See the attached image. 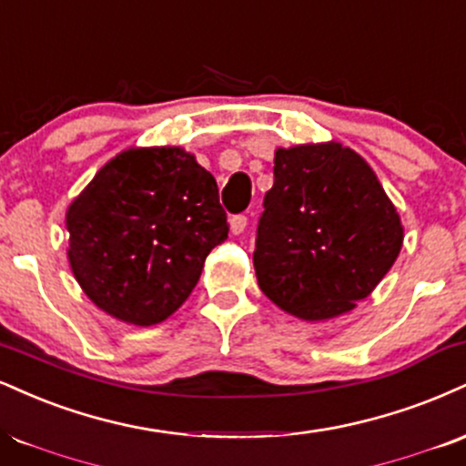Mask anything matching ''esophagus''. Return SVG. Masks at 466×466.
<instances>
[{
    "mask_svg": "<svg viewBox=\"0 0 466 466\" xmlns=\"http://www.w3.org/2000/svg\"><path fill=\"white\" fill-rule=\"evenodd\" d=\"M245 228H248V217H245V215H234V217H229V232H232L234 237H238V234H243Z\"/></svg>",
    "mask_w": 466,
    "mask_h": 466,
    "instance_id": "esophagus-1",
    "label": "esophagus"
}]
</instances>
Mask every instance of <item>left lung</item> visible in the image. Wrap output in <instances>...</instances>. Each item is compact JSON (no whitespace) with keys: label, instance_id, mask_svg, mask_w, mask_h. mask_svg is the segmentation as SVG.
<instances>
[{"label":"left lung","instance_id":"left-lung-1","mask_svg":"<svg viewBox=\"0 0 466 466\" xmlns=\"http://www.w3.org/2000/svg\"><path fill=\"white\" fill-rule=\"evenodd\" d=\"M258 226V287L304 321L347 315L395 265L400 212L367 160L340 143L276 149Z\"/></svg>","mask_w":466,"mask_h":466}]
</instances>
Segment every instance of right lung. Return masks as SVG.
<instances>
[{
  "instance_id": "1",
  "label": "right lung",
  "mask_w": 466,
  "mask_h": 466,
  "mask_svg": "<svg viewBox=\"0 0 466 466\" xmlns=\"http://www.w3.org/2000/svg\"><path fill=\"white\" fill-rule=\"evenodd\" d=\"M69 267L112 319L162 323L228 238L217 179L177 145L123 149L66 208Z\"/></svg>"
}]
</instances>
